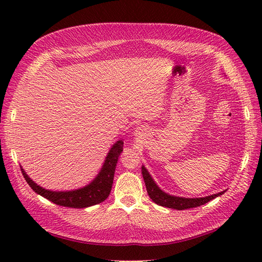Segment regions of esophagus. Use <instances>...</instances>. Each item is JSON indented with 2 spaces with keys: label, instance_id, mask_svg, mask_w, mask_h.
I'll return each instance as SVG.
<instances>
[{
  "label": "esophagus",
  "instance_id": "obj_1",
  "mask_svg": "<svg viewBox=\"0 0 262 262\" xmlns=\"http://www.w3.org/2000/svg\"><path fill=\"white\" fill-rule=\"evenodd\" d=\"M137 132H139V133H140V132H142V129L140 128V126H139V128H137Z\"/></svg>",
  "mask_w": 262,
  "mask_h": 262
}]
</instances>
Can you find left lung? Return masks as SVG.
<instances>
[{
    "instance_id": "obj_1",
    "label": "left lung",
    "mask_w": 262,
    "mask_h": 262,
    "mask_svg": "<svg viewBox=\"0 0 262 262\" xmlns=\"http://www.w3.org/2000/svg\"><path fill=\"white\" fill-rule=\"evenodd\" d=\"M142 175H143L147 193L150 199H152L156 204L161 205V207L170 208L173 210H186V209L200 207V205L208 203L209 201L213 200L214 198L220 196L226 191V190H224V191H221L219 193L211 194L203 198L176 196L163 191V190L156 185V182L154 181L152 176L149 175V172L147 171V169L144 167V166H142Z\"/></svg>"
}]
</instances>
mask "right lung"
<instances>
[{
    "mask_svg": "<svg viewBox=\"0 0 262 262\" xmlns=\"http://www.w3.org/2000/svg\"><path fill=\"white\" fill-rule=\"evenodd\" d=\"M122 150L123 141L119 140L109 149V152L105 158L104 165H102L100 171L94 178V180L83 188L70 190V191H52V190L45 189L37 185L35 181H33V179H30L26 171L23 169L21 166L20 170L30 188L36 193L40 194L49 201L67 208H89L92 207V205L105 201L108 198L110 191H112L118 157L120 156Z\"/></svg>",
    "mask_w": 262,
    "mask_h": 262,
    "instance_id": "add662e5",
    "label": "right lung"
}]
</instances>
